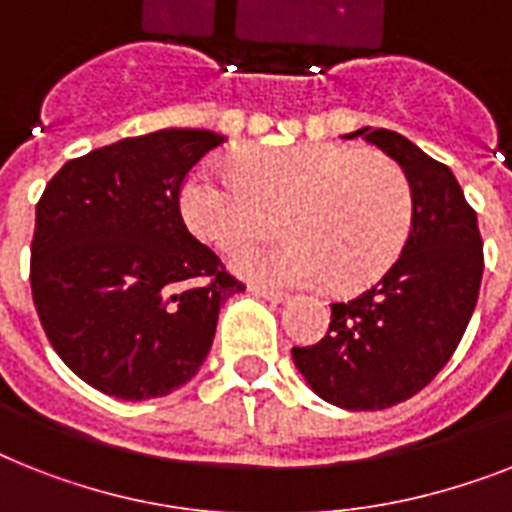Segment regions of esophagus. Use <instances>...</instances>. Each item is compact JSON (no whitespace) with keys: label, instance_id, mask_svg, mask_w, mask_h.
<instances>
[{"label":"esophagus","instance_id":"34e87169","mask_svg":"<svg viewBox=\"0 0 512 512\" xmlns=\"http://www.w3.org/2000/svg\"><path fill=\"white\" fill-rule=\"evenodd\" d=\"M249 292L257 294V297L270 299V302H286V299H289V294L281 292V289H270V286H260V284L249 286Z\"/></svg>","mask_w":512,"mask_h":512}]
</instances>
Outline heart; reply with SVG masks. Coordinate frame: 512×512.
I'll use <instances>...</instances> for the list:
<instances>
[{
    "label": "heart",
    "mask_w": 512,
    "mask_h": 512,
    "mask_svg": "<svg viewBox=\"0 0 512 512\" xmlns=\"http://www.w3.org/2000/svg\"><path fill=\"white\" fill-rule=\"evenodd\" d=\"M181 215L197 239L236 255L284 228V242L236 260L268 284H326L355 292L392 268L410 234L413 194L389 157L305 141L249 149L202 165L181 186Z\"/></svg>",
    "instance_id": "1"
}]
</instances>
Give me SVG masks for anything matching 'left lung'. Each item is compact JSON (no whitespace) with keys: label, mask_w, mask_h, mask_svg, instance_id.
Returning <instances> with one entry per match:
<instances>
[{"label":"left lung","mask_w":512,"mask_h":512,"mask_svg":"<svg viewBox=\"0 0 512 512\" xmlns=\"http://www.w3.org/2000/svg\"><path fill=\"white\" fill-rule=\"evenodd\" d=\"M363 136L392 157L413 194L400 257L371 289L331 305L328 334L292 357L321 400L344 410H384L410 400L458 350L484 273L479 220L458 178L397 131Z\"/></svg>","instance_id":"8db88e82"}]
</instances>
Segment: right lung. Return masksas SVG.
I'll return each instance as SVG.
<instances>
[{
  "mask_svg": "<svg viewBox=\"0 0 512 512\" xmlns=\"http://www.w3.org/2000/svg\"><path fill=\"white\" fill-rule=\"evenodd\" d=\"M205 128H162L65 162L36 205L31 292L70 371L118 400L184 386L213 347L223 302L242 292L189 234L181 186L223 147Z\"/></svg>",
  "mask_w": 512,
  "mask_h": 512,
  "instance_id": "1",
  "label": "right lung"
}]
</instances>
